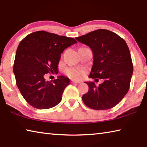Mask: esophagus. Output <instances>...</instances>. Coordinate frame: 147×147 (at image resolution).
Here are the masks:
<instances>
[{"label": "esophagus", "instance_id": "34e87169", "mask_svg": "<svg viewBox=\"0 0 147 147\" xmlns=\"http://www.w3.org/2000/svg\"><path fill=\"white\" fill-rule=\"evenodd\" d=\"M72 84H80V82H78L76 80H71Z\"/></svg>", "mask_w": 147, "mask_h": 147}]
</instances>
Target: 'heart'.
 <instances>
[{
    "label": "heart",
    "instance_id": "obj_1",
    "mask_svg": "<svg viewBox=\"0 0 147 147\" xmlns=\"http://www.w3.org/2000/svg\"><path fill=\"white\" fill-rule=\"evenodd\" d=\"M87 70L84 68H67L65 69V73L70 78L80 80L84 78Z\"/></svg>",
    "mask_w": 147,
    "mask_h": 147
}]
</instances>
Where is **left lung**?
<instances>
[{
	"instance_id": "obj_1",
	"label": "left lung",
	"mask_w": 147,
	"mask_h": 147,
	"mask_svg": "<svg viewBox=\"0 0 147 147\" xmlns=\"http://www.w3.org/2000/svg\"><path fill=\"white\" fill-rule=\"evenodd\" d=\"M93 53V65L89 77L103 79L96 87L94 82H85L89 86L82 100L88 107L107 110L115 107L129 91L133 73L130 51L123 39L114 32L100 29L76 37Z\"/></svg>"
}]
</instances>
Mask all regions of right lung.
<instances>
[{"mask_svg": "<svg viewBox=\"0 0 147 147\" xmlns=\"http://www.w3.org/2000/svg\"><path fill=\"white\" fill-rule=\"evenodd\" d=\"M77 43L73 38L45 31L28 34L20 42L16 52L13 73L16 84L26 101L33 107L47 109L62 100L69 79L58 76L46 81L47 73H58V64L65 49Z\"/></svg>", "mask_w": 147, "mask_h": 147, "instance_id": "1", "label": "right lung"}]
</instances>
